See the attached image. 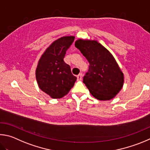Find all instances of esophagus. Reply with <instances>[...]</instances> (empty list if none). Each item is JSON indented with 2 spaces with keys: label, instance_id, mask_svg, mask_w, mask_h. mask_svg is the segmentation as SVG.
<instances>
[{
  "label": "esophagus",
  "instance_id": "34e87169",
  "mask_svg": "<svg viewBox=\"0 0 150 150\" xmlns=\"http://www.w3.org/2000/svg\"><path fill=\"white\" fill-rule=\"evenodd\" d=\"M82 74H78V76H77V78H78V80H82Z\"/></svg>",
  "mask_w": 150,
  "mask_h": 150
}]
</instances>
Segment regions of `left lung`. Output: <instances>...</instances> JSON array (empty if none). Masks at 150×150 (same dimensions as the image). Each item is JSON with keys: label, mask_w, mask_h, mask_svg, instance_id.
<instances>
[{"label": "left lung", "mask_w": 150, "mask_h": 150, "mask_svg": "<svg viewBox=\"0 0 150 150\" xmlns=\"http://www.w3.org/2000/svg\"><path fill=\"white\" fill-rule=\"evenodd\" d=\"M75 47L90 63L83 82L94 98L110 100L119 92L124 83V75L112 54L95 40L78 39Z\"/></svg>", "instance_id": "obj_1"}]
</instances>
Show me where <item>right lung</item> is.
Instances as JSON below:
<instances>
[{"instance_id":"add662e5","label":"right lung","mask_w":150,"mask_h":150,"mask_svg":"<svg viewBox=\"0 0 150 150\" xmlns=\"http://www.w3.org/2000/svg\"><path fill=\"white\" fill-rule=\"evenodd\" d=\"M74 40L64 36L54 41L39 59L35 76L41 90L53 99L62 98L69 92L76 80L70 66L65 63L66 52Z\"/></svg>"}]
</instances>
